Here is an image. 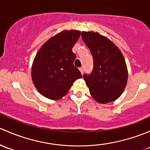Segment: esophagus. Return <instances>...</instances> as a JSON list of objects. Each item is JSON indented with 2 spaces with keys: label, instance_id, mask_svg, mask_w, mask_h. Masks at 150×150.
I'll return each instance as SVG.
<instances>
[{
  "label": "esophagus",
  "instance_id": "obj_1",
  "mask_svg": "<svg viewBox=\"0 0 150 150\" xmlns=\"http://www.w3.org/2000/svg\"><path fill=\"white\" fill-rule=\"evenodd\" d=\"M79 71H80V72L81 73V74H83V73H84V68L83 67L79 68Z\"/></svg>",
  "mask_w": 150,
  "mask_h": 150
}]
</instances>
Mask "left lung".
Returning <instances> with one entry per match:
<instances>
[{
  "instance_id": "obj_1",
  "label": "left lung",
  "mask_w": 150,
  "mask_h": 150,
  "mask_svg": "<svg viewBox=\"0 0 150 150\" xmlns=\"http://www.w3.org/2000/svg\"><path fill=\"white\" fill-rule=\"evenodd\" d=\"M83 41L90 50L94 67L84 79L95 101L105 104L115 101L123 93L128 80V69L118 47L98 32H82Z\"/></svg>"
}]
</instances>
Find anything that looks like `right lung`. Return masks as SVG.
I'll use <instances>...</instances> for the list:
<instances>
[{"label":"right lung","instance_id":"right-lung-1","mask_svg":"<svg viewBox=\"0 0 150 150\" xmlns=\"http://www.w3.org/2000/svg\"><path fill=\"white\" fill-rule=\"evenodd\" d=\"M79 30H64L42 45L34 59L32 79L38 92L50 100L64 96L73 83L82 77L74 66L76 55L72 47L80 36Z\"/></svg>","mask_w":150,"mask_h":150}]
</instances>
